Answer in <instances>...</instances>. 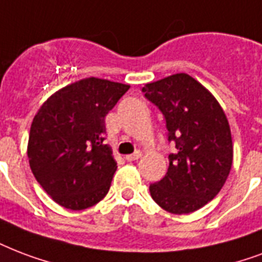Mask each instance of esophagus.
<instances>
[{
	"label": "esophagus",
	"mask_w": 262,
	"mask_h": 262,
	"mask_svg": "<svg viewBox=\"0 0 262 262\" xmlns=\"http://www.w3.org/2000/svg\"><path fill=\"white\" fill-rule=\"evenodd\" d=\"M141 151H136L135 154H130V155H126V161H129V162H133V161H137L139 158H141Z\"/></svg>",
	"instance_id": "1"
}]
</instances>
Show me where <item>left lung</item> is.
<instances>
[{
    "label": "left lung",
    "instance_id": "obj_1",
    "mask_svg": "<svg viewBox=\"0 0 262 262\" xmlns=\"http://www.w3.org/2000/svg\"><path fill=\"white\" fill-rule=\"evenodd\" d=\"M145 97L162 111L169 141V169L149 185L159 206L173 214L192 213L210 202L227 181L233 159L231 127L214 96L185 73L145 83Z\"/></svg>",
    "mask_w": 262,
    "mask_h": 262
}]
</instances>
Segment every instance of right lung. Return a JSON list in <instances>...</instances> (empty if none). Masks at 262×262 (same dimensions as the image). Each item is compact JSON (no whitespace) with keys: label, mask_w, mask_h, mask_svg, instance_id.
I'll return each mask as SVG.
<instances>
[{"label":"right lung","mask_w":262,"mask_h":262,"mask_svg":"<svg viewBox=\"0 0 262 262\" xmlns=\"http://www.w3.org/2000/svg\"><path fill=\"white\" fill-rule=\"evenodd\" d=\"M130 85L83 78L55 92L30 127L27 157L34 177L57 205L95 206L107 195L117 161L104 144V118Z\"/></svg>","instance_id":"add662e5"}]
</instances>
